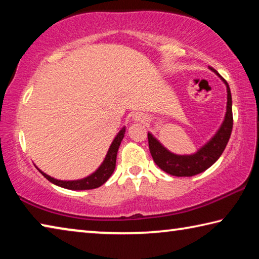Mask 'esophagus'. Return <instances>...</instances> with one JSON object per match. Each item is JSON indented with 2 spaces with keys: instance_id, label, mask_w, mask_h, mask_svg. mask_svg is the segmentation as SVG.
I'll list each match as a JSON object with an SVG mask.
<instances>
[{
  "instance_id": "1",
  "label": "esophagus",
  "mask_w": 259,
  "mask_h": 259,
  "mask_svg": "<svg viewBox=\"0 0 259 259\" xmlns=\"http://www.w3.org/2000/svg\"><path fill=\"white\" fill-rule=\"evenodd\" d=\"M133 120H134L135 122H143L144 120H145V117H144L143 114L135 113L134 115H133Z\"/></svg>"
}]
</instances>
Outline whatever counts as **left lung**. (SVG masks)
<instances>
[{
    "label": "left lung",
    "mask_w": 259,
    "mask_h": 259,
    "mask_svg": "<svg viewBox=\"0 0 259 259\" xmlns=\"http://www.w3.org/2000/svg\"><path fill=\"white\" fill-rule=\"evenodd\" d=\"M226 85L227 93V103H226V112L224 120H223L221 126L214 133V135L210 138L204 145L201 146L195 153L192 154H176V153L170 152L168 148L162 145V143L152 133L147 134L148 137V146L153 160L166 174L172 175L177 177H191L195 175L203 172L204 170L210 168L224 152L225 147L229 143L231 137L232 128H233V114H232V95L230 87L227 82L223 78L219 73L209 67Z\"/></svg>",
    "instance_id": "8db88e82"
}]
</instances>
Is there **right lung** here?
Listing matches in <instances>:
<instances>
[{"label": "right lung", "mask_w": 259, "mask_h": 259, "mask_svg": "<svg viewBox=\"0 0 259 259\" xmlns=\"http://www.w3.org/2000/svg\"><path fill=\"white\" fill-rule=\"evenodd\" d=\"M124 134H125V126H123V128L117 133L115 138L113 139L111 146H109L107 151V154L105 156L102 164L98 166V169L84 178L76 179V181H60V179H56L54 177L49 176V175H47L46 172H43L42 170L38 169L36 165L35 166H36L38 171H40L43 176L48 179V181L51 182L52 184H55L57 186L66 188V190L84 191V190H93V188H97L99 186H102L104 183H106L107 179L112 176L114 170H115L117 151H119V147L121 145L122 139L124 137Z\"/></svg>", "instance_id": "1"}]
</instances>
